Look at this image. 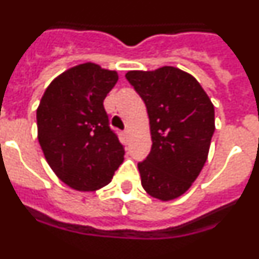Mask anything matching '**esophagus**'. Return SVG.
<instances>
[{
  "mask_svg": "<svg viewBox=\"0 0 259 259\" xmlns=\"http://www.w3.org/2000/svg\"><path fill=\"white\" fill-rule=\"evenodd\" d=\"M123 137H125V138H127V137H129V130H123Z\"/></svg>",
  "mask_w": 259,
  "mask_h": 259,
  "instance_id": "1",
  "label": "esophagus"
}]
</instances>
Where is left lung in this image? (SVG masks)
<instances>
[{"label":"left lung","instance_id":"8db88e82","mask_svg":"<svg viewBox=\"0 0 259 259\" xmlns=\"http://www.w3.org/2000/svg\"><path fill=\"white\" fill-rule=\"evenodd\" d=\"M125 77L146 104L151 151L138 163L150 196L168 201L186 192L207 162L214 108L195 77L175 67L129 71Z\"/></svg>","mask_w":259,"mask_h":259}]
</instances>
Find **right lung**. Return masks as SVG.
Returning a JSON list of instances; mask_svg holds the SVG:
<instances>
[{"label":"right lung","mask_w":259,"mask_h":259,"mask_svg":"<svg viewBox=\"0 0 259 259\" xmlns=\"http://www.w3.org/2000/svg\"><path fill=\"white\" fill-rule=\"evenodd\" d=\"M116 71L95 63L67 69L47 87L36 110L38 141L56 177L73 190L110 183L125 150L104 109Z\"/></svg>","instance_id":"add662e5"}]
</instances>
